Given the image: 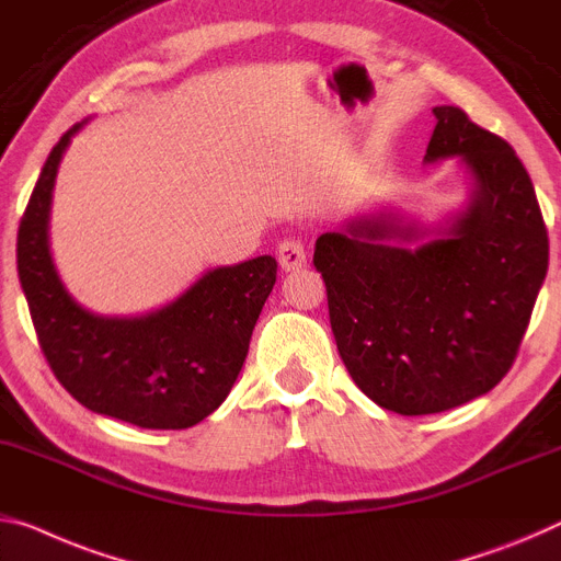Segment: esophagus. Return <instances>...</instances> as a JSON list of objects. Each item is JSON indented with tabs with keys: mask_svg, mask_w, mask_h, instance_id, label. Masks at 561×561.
<instances>
[{
	"mask_svg": "<svg viewBox=\"0 0 561 561\" xmlns=\"http://www.w3.org/2000/svg\"><path fill=\"white\" fill-rule=\"evenodd\" d=\"M277 260L282 272H295L307 264V249L299 239H284L277 249Z\"/></svg>",
	"mask_w": 561,
	"mask_h": 561,
	"instance_id": "34e87169",
	"label": "esophagus"
}]
</instances>
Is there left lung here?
I'll use <instances>...</instances> for the list:
<instances>
[{
	"instance_id": "1",
	"label": "left lung",
	"mask_w": 561,
	"mask_h": 561,
	"mask_svg": "<svg viewBox=\"0 0 561 561\" xmlns=\"http://www.w3.org/2000/svg\"><path fill=\"white\" fill-rule=\"evenodd\" d=\"M424 162L459 157L465 207L437 227L397 211L317 239L336 350L381 409L420 416L486 394L517 357L547 277L549 239L514 149L459 106H434Z\"/></svg>"
}]
</instances>
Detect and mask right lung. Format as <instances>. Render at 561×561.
<instances>
[{"label":"right lung","instance_id":"add662e5","mask_svg":"<svg viewBox=\"0 0 561 561\" xmlns=\"http://www.w3.org/2000/svg\"><path fill=\"white\" fill-rule=\"evenodd\" d=\"M84 122L49 152L16 234V270L39 346L61 387L92 412L141 430H186L225 402L242 371L277 260L217 266L139 317L89 312L61 284L49 252L59 162Z\"/></svg>","mask_w":561,"mask_h":561}]
</instances>
